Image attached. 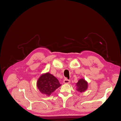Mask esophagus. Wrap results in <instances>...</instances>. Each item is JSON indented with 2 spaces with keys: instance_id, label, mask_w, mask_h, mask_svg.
Returning <instances> with one entry per match:
<instances>
[{
  "instance_id": "1",
  "label": "esophagus",
  "mask_w": 121,
  "mask_h": 121,
  "mask_svg": "<svg viewBox=\"0 0 121 121\" xmlns=\"http://www.w3.org/2000/svg\"><path fill=\"white\" fill-rule=\"evenodd\" d=\"M64 83L65 84H69L70 83V81L69 80H68L67 79H65V80H64Z\"/></svg>"
}]
</instances>
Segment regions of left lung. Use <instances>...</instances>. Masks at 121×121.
Returning a JSON list of instances; mask_svg holds the SVG:
<instances>
[{"label":"left lung","instance_id":"obj_1","mask_svg":"<svg viewBox=\"0 0 121 121\" xmlns=\"http://www.w3.org/2000/svg\"><path fill=\"white\" fill-rule=\"evenodd\" d=\"M76 90L79 92H85L88 87V83L87 81L81 78L78 80V82L76 84Z\"/></svg>","mask_w":121,"mask_h":121}]
</instances>
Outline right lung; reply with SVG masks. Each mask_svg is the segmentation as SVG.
<instances>
[{
	"instance_id": "1",
	"label": "right lung",
	"mask_w": 121,
	"mask_h": 121,
	"mask_svg": "<svg viewBox=\"0 0 121 121\" xmlns=\"http://www.w3.org/2000/svg\"><path fill=\"white\" fill-rule=\"evenodd\" d=\"M61 86L58 80L49 72L42 74L37 82V86L40 92L48 96Z\"/></svg>"
}]
</instances>
